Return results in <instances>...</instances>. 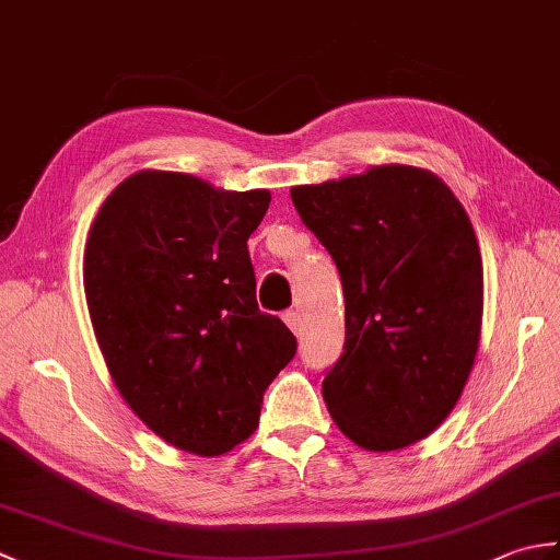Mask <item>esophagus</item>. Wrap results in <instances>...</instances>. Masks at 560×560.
Instances as JSON below:
<instances>
[{
  "label": "esophagus",
  "mask_w": 560,
  "mask_h": 560,
  "mask_svg": "<svg viewBox=\"0 0 560 560\" xmlns=\"http://www.w3.org/2000/svg\"><path fill=\"white\" fill-rule=\"evenodd\" d=\"M283 323L289 325V329L293 331V335H303V319H301V313L299 311H287L283 313Z\"/></svg>",
  "instance_id": "34e87169"
}]
</instances>
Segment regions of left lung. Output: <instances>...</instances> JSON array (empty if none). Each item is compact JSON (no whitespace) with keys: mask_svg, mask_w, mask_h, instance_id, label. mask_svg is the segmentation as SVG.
<instances>
[{"mask_svg":"<svg viewBox=\"0 0 560 560\" xmlns=\"http://www.w3.org/2000/svg\"><path fill=\"white\" fill-rule=\"evenodd\" d=\"M291 199L347 303L343 353L323 380L331 419L365 450L407 447L447 419L479 349L483 269L467 211L411 165L301 185Z\"/></svg>","mask_w":560,"mask_h":560,"instance_id":"obj_1","label":"left lung"}]
</instances>
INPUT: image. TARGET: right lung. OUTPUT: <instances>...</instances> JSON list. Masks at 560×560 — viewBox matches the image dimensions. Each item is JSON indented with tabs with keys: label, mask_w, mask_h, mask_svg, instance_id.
I'll use <instances>...</instances> for the list:
<instances>
[{
	"label": "right lung",
	"mask_w": 560,
	"mask_h": 560,
	"mask_svg": "<svg viewBox=\"0 0 560 560\" xmlns=\"http://www.w3.org/2000/svg\"><path fill=\"white\" fill-rule=\"evenodd\" d=\"M269 201L267 189L141 171L91 225L83 289L103 359L139 419L195 455L255 433L261 397L299 349L255 295L247 237Z\"/></svg>",
	"instance_id": "1"
}]
</instances>
